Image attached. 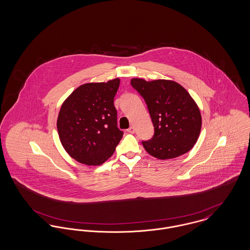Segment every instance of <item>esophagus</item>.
<instances>
[{
	"instance_id": "obj_1",
	"label": "esophagus",
	"mask_w": 250,
	"mask_h": 250,
	"mask_svg": "<svg viewBox=\"0 0 250 250\" xmlns=\"http://www.w3.org/2000/svg\"><path fill=\"white\" fill-rule=\"evenodd\" d=\"M127 132H128V133H130V134H134V133H135V128H134V126H131V127H129V128L127 129Z\"/></svg>"
}]
</instances>
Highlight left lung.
Segmentation results:
<instances>
[{
    "instance_id": "1",
    "label": "left lung",
    "mask_w": 250,
    "mask_h": 250,
    "mask_svg": "<svg viewBox=\"0 0 250 250\" xmlns=\"http://www.w3.org/2000/svg\"><path fill=\"white\" fill-rule=\"evenodd\" d=\"M130 83L144 98L155 126L153 139L143 142L146 152L166 160L190 151L200 137L202 121L189 93L170 80L134 78Z\"/></svg>"
}]
</instances>
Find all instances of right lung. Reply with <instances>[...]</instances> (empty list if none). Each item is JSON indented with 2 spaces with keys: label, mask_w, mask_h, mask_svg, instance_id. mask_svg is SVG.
I'll return each instance as SVG.
<instances>
[{
  "label": "right lung",
  "mask_w": 250,
  "mask_h": 250,
  "mask_svg": "<svg viewBox=\"0 0 250 250\" xmlns=\"http://www.w3.org/2000/svg\"><path fill=\"white\" fill-rule=\"evenodd\" d=\"M119 85V78L83 84L62 104L57 119L60 142L78 162L99 166L113 155L123 137L113 104Z\"/></svg>",
  "instance_id": "obj_1"
}]
</instances>
